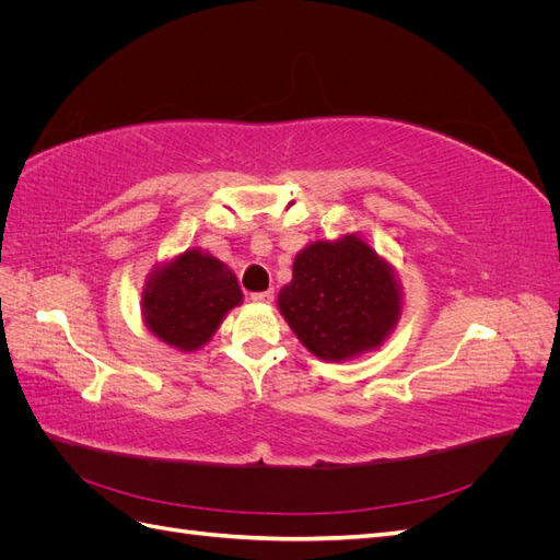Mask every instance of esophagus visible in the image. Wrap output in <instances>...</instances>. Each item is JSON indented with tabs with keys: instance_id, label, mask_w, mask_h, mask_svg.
I'll use <instances>...</instances> for the list:
<instances>
[{
	"instance_id": "esophagus-1",
	"label": "esophagus",
	"mask_w": 560,
	"mask_h": 560,
	"mask_svg": "<svg viewBox=\"0 0 560 560\" xmlns=\"http://www.w3.org/2000/svg\"><path fill=\"white\" fill-rule=\"evenodd\" d=\"M249 299H252V301H257V303H270V301L276 299V292H273V290H266V292H254Z\"/></svg>"
}]
</instances>
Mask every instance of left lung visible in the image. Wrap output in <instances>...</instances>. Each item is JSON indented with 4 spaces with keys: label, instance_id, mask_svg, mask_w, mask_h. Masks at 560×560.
<instances>
[{
    "label": "left lung",
    "instance_id": "8db88e82",
    "mask_svg": "<svg viewBox=\"0 0 560 560\" xmlns=\"http://www.w3.org/2000/svg\"><path fill=\"white\" fill-rule=\"evenodd\" d=\"M278 306L299 341L322 360L378 348L399 319L393 270L354 235L313 243L294 261Z\"/></svg>",
    "mask_w": 560,
    "mask_h": 560
}]
</instances>
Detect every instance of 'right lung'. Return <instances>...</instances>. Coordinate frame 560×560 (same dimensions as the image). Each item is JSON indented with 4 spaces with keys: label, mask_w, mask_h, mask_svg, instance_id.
<instances>
[{
    "label": "right lung",
    "mask_w": 560,
    "mask_h": 560,
    "mask_svg": "<svg viewBox=\"0 0 560 560\" xmlns=\"http://www.w3.org/2000/svg\"><path fill=\"white\" fill-rule=\"evenodd\" d=\"M241 301V287L222 261L186 249L151 278L142 308L149 329L161 341L179 350H196L210 341L224 315Z\"/></svg>",
    "instance_id": "right-lung-1"
}]
</instances>
